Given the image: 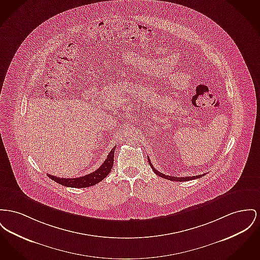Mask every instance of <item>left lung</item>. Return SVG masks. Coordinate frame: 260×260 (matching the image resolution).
<instances>
[{"instance_id":"obj_1","label":"left lung","mask_w":260,"mask_h":260,"mask_svg":"<svg viewBox=\"0 0 260 260\" xmlns=\"http://www.w3.org/2000/svg\"><path fill=\"white\" fill-rule=\"evenodd\" d=\"M148 162H149V164H150L151 168H152L153 171H154V173H155L156 175H158L159 177H161V178H164V179H166V180H170V181H177V182H186V181H190V180L199 179V178H201V177H203V176L205 175V174H203V175L193 176V177H185V178H183V177H180V178H177V177H171V176H168V175H164V174H162V173L158 172L156 169L154 168V167L152 166V164H151V162H150V160H149V158H148Z\"/></svg>"}]
</instances>
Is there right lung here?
Instances as JSON below:
<instances>
[{
	"mask_svg": "<svg viewBox=\"0 0 260 260\" xmlns=\"http://www.w3.org/2000/svg\"><path fill=\"white\" fill-rule=\"evenodd\" d=\"M116 147H113V149L108 154L107 159L104 161V163L100 166V168L96 171L92 172L90 174L79 177V178H73V179H64V178H58L52 175H48L49 178L56 183H60L61 185L69 186V187H88L94 185L96 183L104 180L109 173L111 172V169L114 164V152Z\"/></svg>",
	"mask_w": 260,
	"mask_h": 260,
	"instance_id": "right-lung-1",
	"label": "right lung"
}]
</instances>
